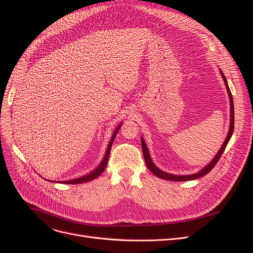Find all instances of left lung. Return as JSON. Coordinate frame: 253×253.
<instances>
[{
  "label": "left lung",
  "mask_w": 253,
  "mask_h": 253,
  "mask_svg": "<svg viewBox=\"0 0 253 253\" xmlns=\"http://www.w3.org/2000/svg\"><path fill=\"white\" fill-rule=\"evenodd\" d=\"M220 72V75L223 79V82L225 84V87H227V91H228V94H229V97H230V105H231V122H230V129H229V133L227 135V138H225L223 144L221 145L220 150L218 151V153L216 154V156L213 158V160H212L206 167H204L202 170H200L198 172V173H195V174H192V175H174V174H169V173H166V172L162 171L161 169H159L152 161L151 159V156H150V153H149V150L147 148V144H145L143 138L141 137V149H142V153H143V158H144V161H145V164H147L149 170L152 172V173H154L156 176H158L159 178H162V179H166V180H172V181H187V180H193V179H197V178H200L204 175H206L207 173H209V172L213 169V167L216 165V163L218 162L219 158L221 157V155L223 154L225 148H227V144L229 143L231 137H232V134H233V131H234V102H233V96H232V93H231V90L229 88V85H228V82H227V79H225L223 73L221 71Z\"/></svg>",
  "instance_id": "left-lung-1"
}]
</instances>
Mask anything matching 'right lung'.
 I'll return each instance as SVG.
<instances>
[{
    "mask_svg": "<svg viewBox=\"0 0 253 253\" xmlns=\"http://www.w3.org/2000/svg\"><path fill=\"white\" fill-rule=\"evenodd\" d=\"M121 125H122V124H120V125L116 128V130H115V132H114V134H113V136H112V139H111V141H110V143H109V147H108V149H106L105 155H104V157H103V160L100 162V164L98 165V167H96L94 170H93L92 172H90V173H89V174H87V175L81 176V177L76 178V179H72V180H65V181H62V183H66V184L84 183V182H87V181L93 180V179H95L96 177H98V176L102 173L103 170L105 169L106 165H108L109 157H110V153H111V149H112V144H113L114 139H115V137H116V135H117V132H118V130H119L120 128H121ZM60 182H61V181H60Z\"/></svg>",
    "mask_w": 253,
    "mask_h": 253,
    "instance_id": "add662e5",
    "label": "right lung"
}]
</instances>
